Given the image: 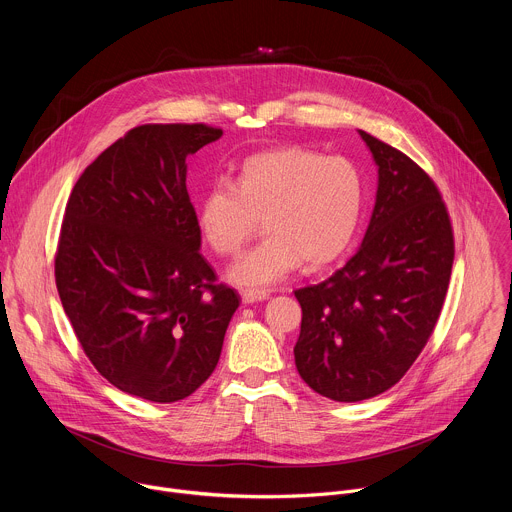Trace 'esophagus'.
Wrapping results in <instances>:
<instances>
[{
	"label": "esophagus",
	"mask_w": 512,
	"mask_h": 512,
	"mask_svg": "<svg viewBox=\"0 0 512 512\" xmlns=\"http://www.w3.org/2000/svg\"><path fill=\"white\" fill-rule=\"evenodd\" d=\"M267 298H269L267 291H257V289H245V291H241L243 304H257V302H263V300H267Z\"/></svg>",
	"instance_id": "esophagus-1"
}]
</instances>
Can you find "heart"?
I'll list each match as a JSON object with an SVG mask.
<instances>
[{
  "instance_id": "b5f03b06",
  "label": "heart",
  "mask_w": 512,
  "mask_h": 512,
  "mask_svg": "<svg viewBox=\"0 0 512 512\" xmlns=\"http://www.w3.org/2000/svg\"><path fill=\"white\" fill-rule=\"evenodd\" d=\"M364 182L346 158L285 145L247 158L233 184L214 182L198 202V229L223 257L237 255L263 218L267 239L229 269L239 287H269L304 261L324 267L350 245L362 214Z\"/></svg>"
}]
</instances>
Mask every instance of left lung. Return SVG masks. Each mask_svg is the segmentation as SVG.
Listing matches in <instances>:
<instances>
[{"instance_id":"left-lung-1","label":"left lung","mask_w":512,"mask_h":512,"mask_svg":"<svg viewBox=\"0 0 512 512\" xmlns=\"http://www.w3.org/2000/svg\"><path fill=\"white\" fill-rule=\"evenodd\" d=\"M358 135L377 166L367 233L342 269L296 291L298 373L340 403L377 397L409 371L440 318L454 263L448 210L431 178L391 145Z\"/></svg>"}]
</instances>
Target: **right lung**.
Instances as JSON below:
<instances>
[{
  "label": "right lung",
  "mask_w": 512,
  "mask_h": 512,
  "mask_svg": "<svg viewBox=\"0 0 512 512\" xmlns=\"http://www.w3.org/2000/svg\"><path fill=\"white\" fill-rule=\"evenodd\" d=\"M223 131L141 125L70 192L56 251L58 296L85 354L119 391L192 395L216 369L239 294L214 285L186 190V160Z\"/></svg>",
  "instance_id": "add662e5"
}]
</instances>
